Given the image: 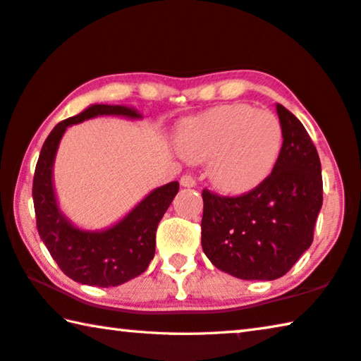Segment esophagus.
Segmentation results:
<instances>
[{"label":"esophagus","instance_id":"1","mask_svg":"<svg viewBox=\"0 0 361 361\" xmlns=\"http://www.w3.org/2000/svg\"><path fill=\"white\" fill-rule=\"evenodd\" d=\"M180 185L182 187H187V188H192V187L197 185V182H195V179H193L192 176L184 174V176L180 177Z\"/></svg>","mask_w":361,"mask_h":361}]
</instances>
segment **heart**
Returning <instances> with one entry per match:
<instances>
[{"mask_svg":"<svg viewBox=\"0 0 361 361\" xmlns=\"http://www.w3.org/2000/svg\"><path fill=\"white\" fill-rule=\"evenodd\" d=\"M173 142L187 161H206V174L216 188L240 195L264 184L274 173L285 134L270 110L227 104L182 120Z\"/></svg>","mask_w":361,"mask_h":361,"instance_id":"heart-1","label":"heart"}]
</instances>
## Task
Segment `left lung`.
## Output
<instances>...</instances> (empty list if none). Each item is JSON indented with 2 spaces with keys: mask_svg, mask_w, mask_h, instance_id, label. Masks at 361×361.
<instances>
[{
  "mask_svg": "<svg viewBox=\"0 0 361 361\" xmlns=\"http://www.w3.org/2000/svg\"><path fill=\"white\" fill-rule=\"evenodd\" d=\"M285 142L267 180L226 198L203 190L202 246L211 264L240 280H276L314 241L323 204L322 164L305 128L276 104Z\"/></svg>",
  "mask_w": 361,
  "mask_h": 361,
  "instance_id": "8db88e82",
  "label": "left lung"
}]
</instances>
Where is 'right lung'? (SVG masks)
<instances>
[{
	"label": "right lung",
	"mask_w": 361,
	"mask_h": 361,
	"mask_svg": "<svg viewBox=\"0 0 361 361\" xmlns=\"http://www.w3.org/2000/svg\"><path fill=\"white\" fill-rule=\"evenodd\" d=\"M96 116L142 120L128 105L92 104L52 129L41 149L33 177V203L38 233L47 251L68 279L81 285L110 288L144 274L155 256L157 227L174 197L179 182L152 190L125 217L102 230L81 228L63 214L54 188V161L67 128Z\"/></svg>",
	"instance_id": "add662e5"
}]
</instances>
